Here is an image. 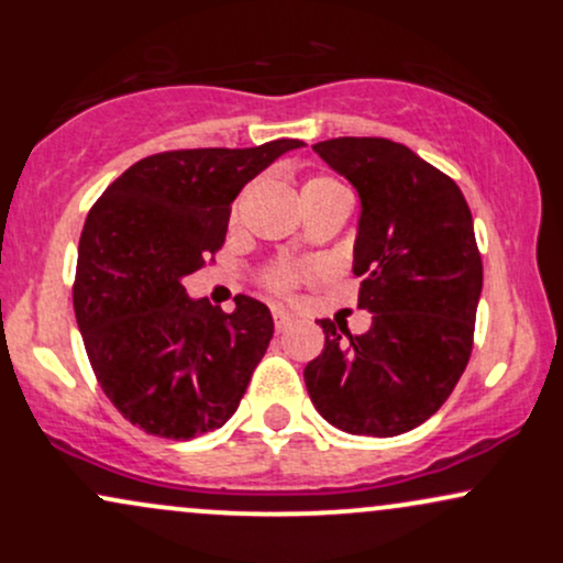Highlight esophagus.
<instances>
[{
	"label": "esophagus",
	"instance_id": "obj_1",
	"mask_svg": "<svg viewBox=\"0 0 563 563\" xmlns=\"http://www.w3.org/2000/svg\"><path fill=\"white\" fill-rule=\"evenodd\" d=\"M273 318H275V328H277V333L288 331V328L294 325V314L286 312V309H280V307L275 309V312H273Z\"/></svg>",
	"mask_w": 563,
	"mask_h": 563
}]
</instances>
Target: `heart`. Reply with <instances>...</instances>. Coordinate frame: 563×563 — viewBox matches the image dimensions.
Segmentation results:
<instances>
[{"label":"heart","instance_id":"obj_1","mask_svg":"<svg viewBox=\"0 0 563 563\" xmlns=\"http://www.w3.org/2000/svg\"><path fill=\"white\" fill-rule=\"evenodd\" d=\"M335 185H339V183H333V179H328V177H312V179H307V183H303L301 192L318 190V187H335ZM312 273H314L312 264L283 262V264H275V267L269 269L264 280H267V286L273 288L275 294H288V290H294V286L301 280V277H307Z\"/></svg>","mask_w":563,"mask_h":563}]
</instances>
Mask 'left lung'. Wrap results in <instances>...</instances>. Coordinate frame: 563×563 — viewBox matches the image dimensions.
Here are the masks:
<instances>
[{
  "label": "left lung",
  "mask_w": 563,
  "mask_h": 563,
  "mask_svg": "<svg viewBox=\"0 0 563 563\" xmlns=\"http://www.w3.org/2000/svg\"><path fill=\"white\" fill-rule=\"evenodd\" d=\"M312 151L360 196L352 273L371 331L318 320L320 357L303 367L318 412L357 437H397L444 405L466 371L482 296L471 209L448 174L399 142L335 137Z\"/></svg>",
  "instance_id": "8db88e82"
}]
</instances>
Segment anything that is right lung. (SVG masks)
Instances as JSON below:
<instances>
[{"label":"right lung","instance_id":"right-lung-1","mask_svg":"<svg viewBox=\"0 0 563 563\" xmlns=\"http://www.w3.org/2000/svg\"><path fill=\"white\" fill-rule=\"evenodd\" d=\"M301 140L196 147L137 161L84 222L74 309L106 397L153 437L192 439L230 421L275 322L267 303L235 296V312L183 286L222 249L245 183Z\"/></svg>","mask_w":563,"mask_h":563}]
</instances>
